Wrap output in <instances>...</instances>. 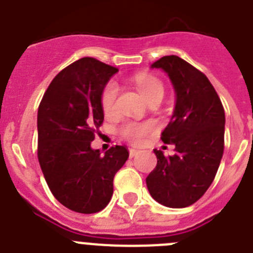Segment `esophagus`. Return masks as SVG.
<instances>
[{"label": "esophagus", "mask_w": 253, "mask_h": 253, "mask_svg": "<svg viewBox=\"0 0 253 253\" xmlns=\"http://www.w3.org/2000/svg\"><path fill=\"white\" fill-rule=\"evenodd\" d=\"M139 153V151L135 148H129V156H130V158H133L134 156H137V154Z\"/></svg>", "instance_id": "1"}]
</instances>
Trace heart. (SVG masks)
I'll list each match as a JSON object with an SVG mask.
<instances>
[{"label": "heart", "mask_w": 253, "mask_h": 253, "mask_svg": "<svg viewBox=\"0 0 253 253\" xmlns=\"http://www.w3.org/2000/svg\"><path fill=\"white\" fill-rule=\"evenodd\" d=\"M134 84L138 90L147 100H151L157 96H163V84L156 76L149 73H137L133 77ZM116 96H118V84L115 81H110L105 86L101 93V107L105 114L113 113L115 109ZM154 129L153 123H126L122 128L123 137L133 143H140Z\"/></svg>", "instance_id": "b5f03b06"}]
</instances>
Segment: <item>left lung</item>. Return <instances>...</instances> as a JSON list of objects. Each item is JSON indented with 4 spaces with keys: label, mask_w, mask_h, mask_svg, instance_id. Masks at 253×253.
I'll return each instance as SVG.
<instances>
[{
    "label": "left lung",
    "mask_w": 253,
    "mask_h": 253,
    "mask_svg": "<svg viewBox=\"0 0 253 253\" xmlns=\"http://www.w3.org/2000/svg\"><path fill=\"white\" fill-rule=\"evenodd\" d=\"M151 68L167 73L176 93L173 114L161 139L175 146L166 157L154 149L157 166L146 178L152 198L169 208L198 202L213 182L224 151V109L207 76L177 55Z\"/></svg>",
    "instance_id": "obj_1"
}]
</instances>
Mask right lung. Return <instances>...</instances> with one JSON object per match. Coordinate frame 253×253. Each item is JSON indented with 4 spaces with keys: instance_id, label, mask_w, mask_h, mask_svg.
Listing matches in <instances>:
<instances>
[{
    "instance_id": "add662e5",
    "label": "right lung",
    "mask_w": 253,
    "mask_h": 253,
    "mask_svg": "<svg viewBox=\"0 0 253 253\" xmlns=\"http://www.w3.org/2000/svg\"><path fill=\"white\" fill-rule=\"evenodd\" d=\"M119 69L95 58H81L50 82L38 110V160L58 202L82 214L97 213L113 196L114 176L128 149L104 154L91 142L104 122L101 93Z\"/></svg>"
}]
</instances>
